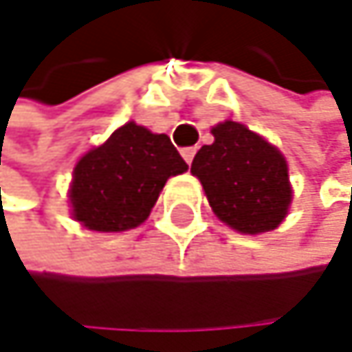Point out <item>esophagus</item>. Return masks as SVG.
Returning <instances> with one entry per match:
<instances>
[{
    "label": "esophagus",
    "instance_id": "obj_1",
    "mask_svg": "<svg viewBox=\"0 0 352 352\" xmlns=\"http://www.w3.org/2000/svg\"><path fill=\"white\" fill-rule=\"evenodd\" d=\"M182 156H184V160H186L188 164H192V160H194V156H196V148H184V150H182Z\"/></svg>",
    "mask_w": 352,
    "mask_h": 352
}]
</instances>
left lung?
<instances>
[{
    "mask_svg": "<svg viewBox=\"0 0 352 352\" xmlns=\"http://www.w3.org/2000/svg\"><path fill=\"white\" fill-rule=\"evenodd\" d=\"M192 162L214 214L242 234L271 232L284 221L292 200L288 164L278 148L234 120L212 129Z\"/></svg>",
    "mask_w": 352,
    "mask_h": 352,
    "instance_id": "left-lung-1",
    "label": "left lung"
}]
</instances>
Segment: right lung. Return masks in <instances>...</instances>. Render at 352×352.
I'll use <instances>...</instances> for the list:
<instances>
[{"instance_id":"1","label":"right lung","mask_w":352,"mask_h":352,"mask_svg":"<svg viewBox=\"0 0 352 352\" xmlns=\"http://www.w3.org/2000/svg\"><path fill=\"white\" fill-rule=\"evenodd\" d=\"M186 170L164 133L127 122L74 166L72 217L94 232L133 230L148 219L166 179Z\"/></svg>"}]
</instances>
